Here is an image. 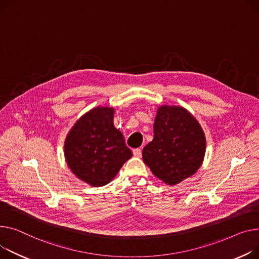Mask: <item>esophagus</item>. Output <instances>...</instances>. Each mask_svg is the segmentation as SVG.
<instances>
[{"label": "esophagus", "mask_w": 259, "mask_h": 259, "mask_svg": "<svg viewBox=\"0 0 259 259\" xmlns=\"http://www.w3.org/2000/svg\"><path fill=\"white\" fill-rule=\"evenodd\" d=\"M133 154L135 157H141L142 156V149L141 148H137L133 150Z\"/></svg>", "instance_id": "obj_1"}]
</instances>
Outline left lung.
Returning a JSON list of instances; mask_svg holds the SVG:
<instances>
[{"label":"left lung","instance_id":"8db88e82","mask_svg":"<svg viewBox=\"0 0 259 259\" xmlns=\"http://www.w3.org/2000/svg\"><path fill=\"white\" fill-rule=\"evenodd\" d=\"M205 149L198 120L183 107L163 105L157 109L154 139L144 148L143 159L154 176L175 185L199 169Z\"/></svg>","mask_w":259,"mask_h":259}]
</instances>
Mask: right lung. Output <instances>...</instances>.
<instances>
[{
    "instance_id": "add662e5",
    "label": "right lung",
    "mask_w": 259,
    "mask_h": 259,
    "mask_svg": "<svg viewBox=\"0 0 259 259\" xmlns=\"http://www.w3.org/2000/svg\"><path fill=\"white\" fill-rule=\"evenodd\" d=\"M113 114L112 107L92 109L77 120L64 143L67 165L92 186L109 183L133 155L113 126Z\"/></svg>"
}]
</instances>
